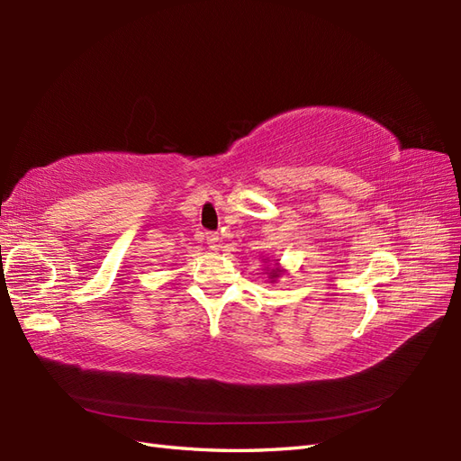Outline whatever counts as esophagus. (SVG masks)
Returning <instances> with one entry per match:
<instances>
[{
	"instance_id": "1",
	"label": "esophagus",
	"mask_w": 461,
	"mask_h": 461,
	"mask_svg": "<svg viewBox=\"0 0 461 461\" xmlns=\"http://www.w3.org/2000/svg\"><path fill=\"white\" fill-rule=\"evenodd\" d=\"M205 241H208L210 249H218L220 248V236L215 231H208L205 233Z\"/></svg>"
}]
</instances>
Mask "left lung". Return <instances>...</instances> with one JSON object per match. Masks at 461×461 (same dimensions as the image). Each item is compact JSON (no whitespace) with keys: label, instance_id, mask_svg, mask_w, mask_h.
I'll list each match as a JSON object with an SVG mask.
<instances>
[{"label":"left lung","instance_id":"obj_1","mask_svg":"<svg viewBox=\"0 0 461 461\" xmlns=\"http://www.w3.org/2000/svg\"><path fill=\"white\" fill-rule=\"evenodd\" d=\"M271 277H277V273H276V271H273V273H271Z\"/></svg>","mask_w":461,"mask_h":461}]
</instances>
